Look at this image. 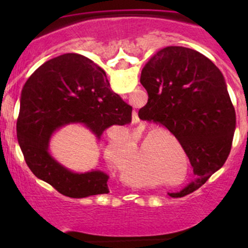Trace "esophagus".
Returning a JSON list of instances; mask_svg holds the SVG:
<instances>
[{"label": "esophagus", "mask_w": 248, "mask_h": 248, "mask_svg": "<svg viewBox=\"0 0 248 248\" xmlns=\"http://www.w3.org/2000/svg\"><path fill=\"white\" fill-rule=\"evenodd\" d=\"M134 121H135V122H138V121H139V119H138V116H135V119H134Z\"/></svg>", "instance_id": "esophagus-1"}]
</instances>
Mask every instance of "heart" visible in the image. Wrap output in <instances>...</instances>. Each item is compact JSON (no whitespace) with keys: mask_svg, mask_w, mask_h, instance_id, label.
<instances>
[{"mask_svg":"<svg viewBox=\"0 0 248 248\" xmlns=\"http://www.w3.org/2000/svg\"><path fill=\"white\" fill-rule=\"evenodd\" d=\"M158 135L157 132H152L147 134L144 136V139L141 142V152H143L144 148H146V154L148 156L153 158V167L160 171L162 175L164 176H172L179 170V167L182 166L181 163V157H179L178 154H181L182 157L184 158V162L186 163V154L184 152L183 147L176 139H171V142L173 143V147L176 149H173L172 146L167 144L162 139L156 138ZM118 142L115 140H112L108 142L105 149L107 156H115V162L119 163V150H118ZM114 158V157H113ZM121 175L126 176L127 175V168L122 167L120 169ZM146 183L148 182L146 181Z\"/></svg>","mask_w":248,"mask_h":248,"instance_id":"1","label":"heart"}]
</instances>
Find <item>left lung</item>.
<instances>
[{
  "label": "left lung",
  "instance_id": "obj_1",
  "mask_svg": "<svg viewBox=\"0 0 248 248\" xmlns=\"http://www.w3.org/2000/svg\"><path fill=\"white\" fill-rule=\"evenodd\" d=\"M140 81L148 92L140 119L167 127L193 168L195 179L169 196L191 193L224 166L231 152L235 110L224 77L197 51L167 46L144 65Z\"/></svg>",
  "mask_w": 248,
  "mask_h": 248
}]
</instances>
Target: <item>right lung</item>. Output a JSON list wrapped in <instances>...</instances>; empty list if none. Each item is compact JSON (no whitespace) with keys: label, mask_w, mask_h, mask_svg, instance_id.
<instances>
[{"label":"right lung","mask_w":248,"mask_h":248,"mask_svg":"<svg viewBox=\"0 0 248 248\" xmlns=\"http://www.w3.org/2000/svg\"><path fill=\"white\" fill-rule=\"evenodd\" d=\"M132 121V106L110 90L106 73L91 59L65 53L41 65L23 86L17 140L33 175L62 195L84 198L109 192L108 175L100 170L73 172L49 153L52 134L81 124L98 140L110 126Z\"/></svg>","instance_id":"add662e5"}]
</instances>
